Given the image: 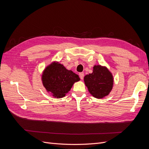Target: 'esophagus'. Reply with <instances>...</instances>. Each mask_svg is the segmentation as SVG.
I'll use <instances>...</instances> for the list:
<instances>
[{
    "instance_id": "34e87169",
    "label": "esophagus",
    "mask_w": 149,
    "mask_h": 149,
    "mask_svg": "<svg viewBox=\"0 0 149 149\" xmlns=\"http://www.w3.org/2000/svg\"><path fill=\"white\" fill-rule=\"evenodd\" d=\"M79 77H80V78L81 79H83V78H84V73H83V72H81V73H79Z\"/></svg>"
}]
</instances>
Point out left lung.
Segmentation results:
<instances>
[{"instance_id":"obj_1","label":"left lung","mask_w":149,"mask_h":149,"mask_svg":"<svg viewBox=\"0 0 149 149\" xmlns=\"http://www.w3.org/2000/svg\"><path fill=\"white\" fill-rule=\"evenodd\" d=\"M84 81L93 97L102 99L111 93L113 88L114 78L106 66L97 65L93 66L92 73L84 76Z\"/></svg>"}]
</instances>
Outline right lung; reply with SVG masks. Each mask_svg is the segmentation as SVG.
Listing matches in <instances>:
<instances>
[{"label": "right lung", "mask_w": 149, "mask_h": 149, "mask_svg": "<svg viewBox=\"0 0 149 149\" xmlns=\"http://www.w3.org/2000/svg\"><path fill=\"white\" fill-rule=\"evenodd\" d=\"M79 80L78 74L67 70L56 61L45 68L42 74L43 86L46 91L55 98L65 97L74 83Z\"/></svg>", "instance_id": "add662e5"}]
</instances>
